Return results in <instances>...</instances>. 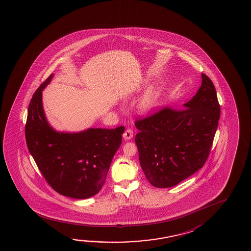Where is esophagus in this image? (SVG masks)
Listing matches in <instances>:
<instances>
[{"label":"esophagus","instance_id":"obj_1","mask_svg":"<svg viewBox=\"0 0 251 251\" xmlns=\"http://www.w3.org/2000/svg\"><path fill=\"white\" fill-rule=\"evenodd\" d=\"M133 131H132V129H129V128H127L126 131L124 132V135H123V137H124V140H129L131 139L132 137H133Z\"/></svg>","mask_w":251,"mask_h":251}]
</instances>
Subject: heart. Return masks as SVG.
Returning a JSON list of instances; mask_svg holds the SVG:
<instances>
[{
    "instance_id": "obj_1",
    "label": "heart",
    "mask_w": 251,
    "mask_h": 251,
    "mask_svg": "<svg viewBox=\"0 0 251 251\" xmlns=\"http://www.w3.org/2000/svg\"><path fill=\"white\" fill-rule=\"evenodd\" d=\"M158 95L155 88H150L145 95L141 99L138 105L137 110L142 115H146L151 111L154 107H156Z\"/></svg>"
}]
</instances>
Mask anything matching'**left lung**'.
I'll return each instance as SVG.
<instances>
[{"instance_id": "8db88e82", "label": "left lung", "mask_w": 251, "mask_h": 251, "mask_svg": "<svg viewBox=\"0 0 251 251\" xmlns=\"http://www.w3.org/2000/svg\"><path fill=\"white\" fill-rule=\"evenodd\" d=\"M201 78V86L184 109L165 107L136 121L140 165L155 187L177 185L201 168L208 157L221 109L212 80L204 74Z\"/></svg>"}]
</instances>
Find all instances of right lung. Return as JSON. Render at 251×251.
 <instances>
[{
  "label": "right lung",
  "mask_w": 251,
  "mask_h": 251,
  "mask_svg": "<svg viewBox=\"0 0 251 251\" xmlns=\"http://www.w3.org/2000/svg\"><path fill=\"white\" fill-rule=\"evenodd\" d=\"M53 76L50 75L30 100L25 126L26 143L37 167L56 192L85 200L102 188L125 128L56 130L46 118L42 100V92Z\"/></svg>",
  "instance_id": "1"
}]
</instances>
